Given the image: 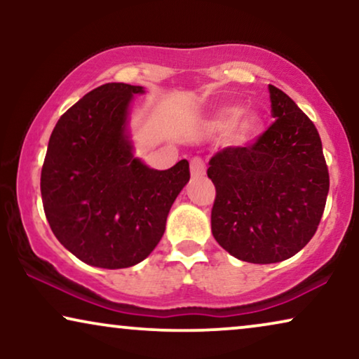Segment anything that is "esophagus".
Segmentation results:
<instances>
[{
  "mask_svg": "<svg viewBox=\"0 0 359 359\" xmlns=\"http://www.w3.org/2000/svg\"><path fill=\"white\" fill-rule=\"evenodd\" d=\"M189 168H191V176H193L194 180L203 178L205 175V163L203 161V158H198V156L191 160Z\"/></svg>",
  "mask_w": 359,
  "mask_h": 359,
  "instance_id": "1",
  "label": "esophagus"
}]
</instances>
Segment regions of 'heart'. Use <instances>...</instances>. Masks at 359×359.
Listing matches in <instances>:
<instances>
[{
	"mask_svg": "<svg viewBox=\"0 0 359 359\" xmlns=\"http://www.w3.org/2000/svg\"><path fill=\"white\" fill-rule=\"evenodd\" d=\"M208 127L212 132L229 130V140L233 145H247L262 132L263 117L257 111L242 112L238 106H227L214 112Z\"/></svg>",
	"mask_w": 359,
	"mask_h": 359,
	"instance_id": "b5f03b06",
	"label": "heart"
}]
</instances>
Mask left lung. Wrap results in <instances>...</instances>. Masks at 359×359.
<instances>
[{
  "instance_id": "1",
  "label": "left lung",
  "mask_w": 359,
  "mask_h": 359,
  "mask_svg": "<svg viewBox=\"0 0 359 359\" xmlns=\"http://www.w3.org/2000/svg\"><path fill=\"white\" fill-rule=\"evenodd\" d=\"M268 90L278 119L253 145L215 154L208 170L215 186L214 238L232 257L257 264L279 263L306 247L330 188L313 122L286 93Z\"/></svg>"
}]
</instances>
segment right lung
I'll return each instance as SVG.
<instances>
[{
	"mask_svg": "<svg viewBox=\"0 0 359 359\" xmlns=\"http://www.w3.org/2000/svg\"><path fill=\"white\" fill-rule=\"evenodd\" d=\"M144 93L106 83L73 104L48 140L41 175L46 217L58 242L91 266L129 268L149 257L189 181L188 160L154 170L134 156L129 107Z\"/></svg>",
	"mask_w": 359,
	"mask_h": 359,
	"instance_id": "1",
	"label": "right lung"
}]
</instances>
